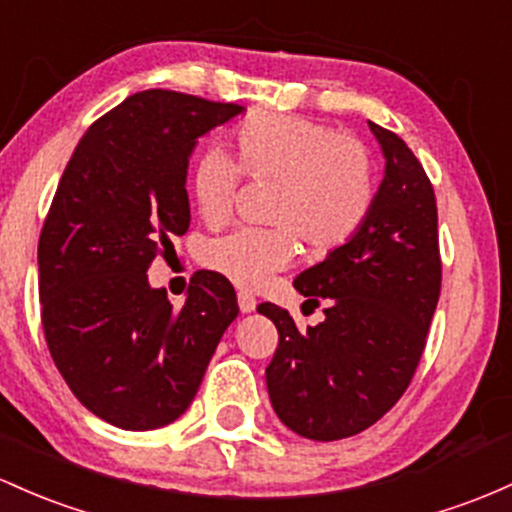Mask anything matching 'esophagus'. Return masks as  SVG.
Returning a JSON list of instances; mask_svg holds the SVG:
<instances>
[{
    "instance_id": "obj_1",
    "label": "esophagus",
    "mask_w": 512,
    "mask_h": 512,
    "mask_svg": "<svg viewBox=\"0 0 512 512\" xmlns=\"http://www.w3.org/2000/svg\"><path fill=\"white\" fill-rule=\"evenodd\" d=\"M238 306H240V311H243V313L255 311V306H257L255 296L247 294V291H238Z\"/></svg>"
}]
</instances>
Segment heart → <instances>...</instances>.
Segmentation results:
<instances>
[{
	"label": "heart",
	"instance_id": "1",
	"mask_svg": "<svg viewBox=\"0 0 512 512\" xmlns=\"http://www.w3.org/2000/svg\"><path fill=\"white\" fill-rule=\"evenodd\" d=\"M235 157L206 148L192 170L201 218L223 223L233 209L240 174L274 184L267 218L274 228H238L204 245V265L243 289H257L284 269L296 238L325 255L355 238L374 206V160L367 145L328 126L289 114H252L233 131Z\"/></svg>",
	"mask_w": 512,
	"mask_h": 512
}]
</instances>
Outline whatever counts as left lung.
I'll list each match as a JSON object with an SVG mask.
<instances>
[{
    "mask_svg": "<svg viewBox=\"0 0 512 512\" xmlns=\"http://www.w3.org/2000/svg\"><path fill=\"white\" fill-rule=\"evenodd\" d=\"M369 128L386 174L372 211L350 243L296 277L325 320L296 328L286 308L260 303L279 342L267 391L296 435L333 442L384 418L411 384L442 286L437 201L430 177L393 131Z\"/></svg>",
    "mask_w": 512,
    "mask_h": 512,
    "instance_id": "left-lung-1",
    "label": "left lung"
}]
</instances>
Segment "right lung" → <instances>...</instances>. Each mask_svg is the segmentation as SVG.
<instances>
[{
  "mask_svg": "<svg viewBox=\"0 0 512 512\" xmlns=\"http://www.w3.org/2000/svg\"><path fill=\"white\" fill-rule=\"evenodd\" d=\"M240 111L170 89L133 94L87 128L55 189L38 240L43 333L77 401L116 428L155 430L187 411L238 316L221 274L194 272L177 308L148 269L189 228L196 138Z\"/></svg>",
  "mask_w": 512,
  "mask_h": 512,
  "instance_id": "1",
  "label": "right lung"
}]
</instances>
